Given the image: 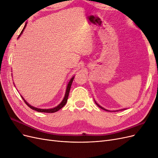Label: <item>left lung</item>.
I'll use <instances>...</instances> for the list:
<instances>
[{"instance_id":"8db88e82","label":"left lung","mask_w":158,"mask_h":158,"mask_svg":"<svg viewBox=\"0 0 158 158\" xmlns=\"http://www.w3.org/2000/svg\"><path fill=\"white\" fill-rule=\"evenodd\" d=\"M94 102H95V104H96L97 105V106L99 107H100V108H101V109H103V110H105V111H108V110H107V109H105V108H103V107H102L101 106H99V104H98L97 103H96V102H95V100H94ZM124 110H125L126 109H123ZM123 109H121V110H123Z\"/></svg>"}]
</instances>
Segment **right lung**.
I'll list each match as a JSON object with an SVG mask.
<instances>
[{"mask_svg":"<svg viewBox=\"0 0 158 158\" xmlns=\"http://www.w3.org/2000/svg\"><path fill=\"white\" fill-rule=\"evenodd\" d=\"M26 25H27V23H26V24H25L24 27H23V28L22 31H21L20 34L19 35V36H18V38H19V37H20L21 36V35L23 33V31H24V30H25V28H26ZM74 78V76H73V77H72V78H70V81L69 82V83H68V84H67V86H66V92H65L64 97L63 99L62 100V102L58 105V106L55 107H53V108H51V109H40V108H37V107H33V106H31V105H30L29 103H28L26 101V100H25L24 99H23V98L22 96V98L23 101H24L25 103L27 104V106L28 107H30V108H31V109H33V110H35V111H36L41 112V113H55V112H56V111H58L59 110H60L61 108H63V107L65 106V104L66 103V102H67V99H68V98H69V92H70V87H71L72 83H73V82ZM14 86H15V85H14Z\"/></svg>","mask_w":158,"mask_h":158,"instance_id":"1","label":"right lung"}]
</instances>
